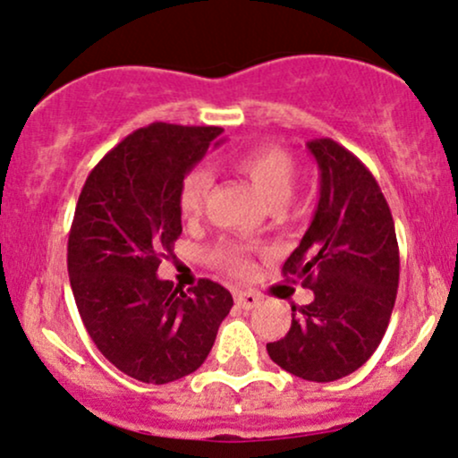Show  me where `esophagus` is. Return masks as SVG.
Segmentation results:
<instances>
[{
    "instance_id": "1",
    "label": "esophagus",
    "mask_w": 458,
    "mask_h": 458,
    "mask_svg": "<svg viewBox=\"0 0 458 458\" xmlns=\"http://www.w3.org/2000/svg\"><path fill=\"white\" fill-rule=\"evenodd\" d=\"M259 302H261V298L257 293H252V292H235V304H238L240 309L250 310V309H255V306H259Z\"/></svg>"
}]
</instances>
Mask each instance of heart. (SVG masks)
Here are the masks:
<instances>
[{
	"label": "heart",
	"mask_w": 458,
	"mask_h": 458,
	"mask_svg": "<svg viewBox=\"0 0 458 458\" xmlns=\"http://www.w3.org/2000/svg\"><path fill=\"white\" fill-rule=\"evenodd\" d=\"M231 169L246 177L272 206H281L292 197L295 175H298V165L292 152L276 143H263L244 149L231 160ZM212 186L214 175L206 166L188 171L180 186V212L186 218H197L206 208ZM214 259L235 276H246L252 270L250 252L244 246L231 244V242H225L214 250Z\"/></svg>",
	"instance_id": "heart-1"
}]
</instances>
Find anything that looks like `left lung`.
Listing matches in <instances>:
<instances>
[{
    "label": "left lung",
    "instance_id": "1",
    "mask_svg": "<svg viewBox=\"0 0 458 458\" xmlns=\"http://www.w3.org/2000/svg\"><path fill=\"white\" fill-rule=\"evenodd\" d=\"M321 175L317 212L283 276L313 289L292 306V327L267 353L295 377L317 384L353 373L373 356L399 289V244L388 201L373 174L332 139H313Z\"/></svg>",
    "mask_w": 458,
    "mask_h": 458
}]
</instances>
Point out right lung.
I'll use <instances>...</instances> for the list:
<instances>
[{"instance_id": "1", "label": "right lung", "mask_w": 458, "mask_h": 458, "mask_svg": "<svg viewBox=\"0 0 458 458\" xmlns=\"http://www.w3.org/2000/svg\"><path fill=\"white\" fill-rule=\"evenodd\" d=\"M220 132L139 128L91 169L74 209L68 276L79 315L102 356L143 384L195 373L233 306L209 278L182 292L156 276L182 233V180Z\"/></svg>"}]
</instances>
